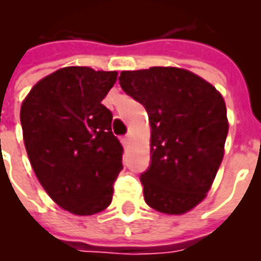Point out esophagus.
Here are the masks:
<instances>
[{
  "instance_id": "34e87169",
  "label": "esophagus",
  "mask_w": 261,
  "mask_h": 261,
  "mask_svg": "<svg viewBox=\"0 0 261 261\" xmlns=\"http://www.w3.org/2000/svg\"><path fill=\"white\" fill-rule=\"evenodd\" d=\"M128 142H130V134H127V136L123 137V144H124V145H127Z\"/></svg>"
}]
</instances>
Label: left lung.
Listing matches in <instances>:
<instances>
[{
    "label": "left lung",
    "instance_id": "8db88e82",
    "mask_svg": "<svg viewBox=\"0 0 261 261\" xmlns=\"http://www.w3.org/2000/svg\"><path fill=\"white\" fill-rule=\"evenodd\" d=\"M119 82L151 123V162L140 176L145 202L159 213L190 211L205 197L224 158L228 119L221 93L175 67L123 71Z\"/></svg>",
    "mask_w": 261,
    "mask_h": 261
}]
</instances>
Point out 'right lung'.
Returning <instances> with one entry per match:
<instances>
[{
  "label": "right lung",
  "mask_w": 261,
  "mask_h": 261,
  "mask_svg": "<svg viewBox=\"0 0 261 261\" xmlns=\"http://www.w3.org/2000/svg\"><path fill=\"white\" fill-rule=\"evenodd\" d=\"M116 71L65 67L32 88L20 108L26 152L43 189L60 207L92 215L112 202L123 147L103 97Z\"/></svg>",
  "instance_id": "right-lung-1"
}]
</instances>
